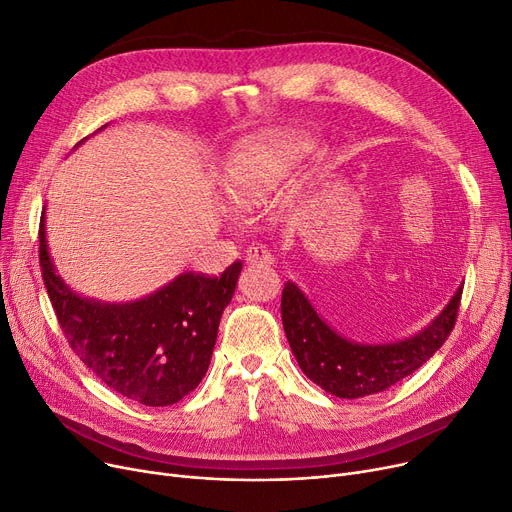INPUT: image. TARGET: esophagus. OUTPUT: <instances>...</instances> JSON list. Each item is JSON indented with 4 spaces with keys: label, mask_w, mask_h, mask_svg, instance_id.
I'll return each mask as SVG.
<instances>
[{
    "label": "esophagus",
    "mask_w": 512,
    "mask_h": 512,
    "mask_svg": "<svg viewBox=\"0 0 512 512\" xmlns=\"http://www.w3.org/2000/svg\"><path fill=\"white\" fill-rule=\"evenodd\" d=\"M246 260L248 262H260V264H273V254L271 250H266L260 243H252V246L246 250Z\"/></svg>",
    "instance_id": "1"
}]
</instances>
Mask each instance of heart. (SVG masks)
<instances>
[{
	"label": "heart",
	"instance_id": "1",
	"mask_svg": "<svg viewBox=\"0 0 512 512\" xmlns=\"http://www.w3.org/2000/svg\"><path fill=\"white\" fill-rule=\"evenodd\" d=\"M283 158L273 148H260L241 156L229 179V196L239 206L262 202L277 187Z\"/></svg>",
	"mask_w": 512,
	"mask_h": 512
}]
</instances>
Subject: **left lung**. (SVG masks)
Segmentation results:
<instances>
[{
    "instance_id": "obj_1",
    "label": "left lung",
    "mask_w": 512,
    "mask_h": 512,
    "mask_svg": "<svg viewBox=\"0 0 512 512\" xmlns=\"http://www.w3.org/2000/svg\"><path fill=\"white\" fill-rule=\"evenodd\" d=\"M462 287L419 335L398 344L369 346L337 335L294 283H285L281 319L291 352L304 375L337 398H364L402 381L444 346L458 316Z\"/></svg>"
}]
</instances>
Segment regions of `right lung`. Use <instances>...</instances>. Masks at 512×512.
<instances>
[{"label": "right lung", "mask_w": 512, "mask_h": 512, "mask_svg": "<svg viewBox=\"0 0 512 512\" xmlns=\"http://www.w3.org/2000/svg\"><path fill=\"white\" fill-rule=\"evenodd\" d=\"M39 266L72 352L114 392L145 406H170L200 385L241 271L239 260L218 277L189 271L129 304L85 300L56 275L43 216Z\"/></svg>", "instance_id": "obj_1"}]
</instances>
